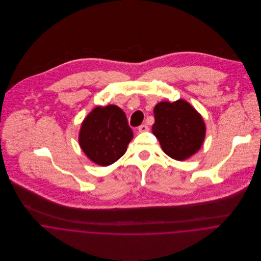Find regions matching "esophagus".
I'll use <instances>...</instances> for the list:
<instances>
[{
    "label": "esophagus",
    "mask_w": 261,
    "mask_h": 261,
    "mask_svg": "<svg viewBox=\"0 0 261 261\" xmlns=\"http://www.w3.org/2000/svg\"><path fill=\"white\" fill-rule=\"evenodd\" d=\"M149 129V126L147 124H142V125L139 126V132L140 133H145V132H148Z\"/></svg>",
    "instance_id": "obj_1"
}]
</instances>
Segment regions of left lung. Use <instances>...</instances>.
Masks as SVG:
<instances>
[{"mask_svg": "<svg viewBox=\"0 0 261 261\" xmlns=\"http://www.w3.org/2000/svg\"><path fill=\"white\" fill-rule=\"evenodd\" d=\"M153 114L152 134L169 156L184 161L201 148L205 138V123L187 101H162L154 107Z\"/></svg>", "mask_w": 261, "mask_h": 261, "instance_id": "left-lung-1", "label": "left lung"}]
</instances>
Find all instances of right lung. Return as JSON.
I'll return each mask as SVG.
<instances>
[{
  "instance_id": "obj_1",
  "label": "right lung",
  "mask_w": 261,
  "mask_h": 261,
  "mask_svg": "<svg viewBox=\"0 0 261 261\" xmlns=\"http://www.w3.org/2000/svg\"><path fill=\"white\" fill-rule=\"evenodd\" d=\"M133 137L122 110L116 106L97 107L81 125L79 145L92 162L109 166L124 154Z\"/></svg>"
}]
</instances>
